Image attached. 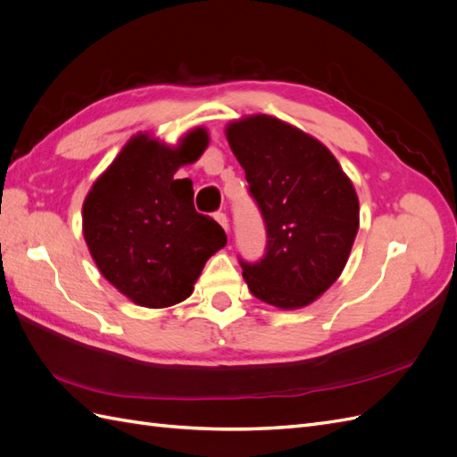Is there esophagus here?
<instances>
[{
	"instance_id": "esophagus-1",
	"label": "esophagus",
	"mask_w": 457,
	"mask_h": 457,
	"mask_svg": "<svg viewBox=\"0 0 457 457\" xmlns=\"http://www.w3.org/2000/svg\"><path fill=\"white\" fill-rule=\"evenodd\" d=\"M213 217H215L217 223L225 228V232H228V219H227V215L223 212H217Z\"/></svg>"
}]
</instances>
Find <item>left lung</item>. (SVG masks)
<instances>
[{"label": "left lung", "instance_id": "obj_1", "mask_svg": "<svg viewBox=\"0 0 457 457\" xmlns=\"http://www.w3.org/2000/svg\"><path fill=\"white\" fill-rule=\"evenodd\" d=\"M225 135L267 227L265 257L240 261L244 280L272 307H307L353 250L361 207L351 179L320 141L274 116L234 120Z\"/></svg>", "mask_w": 457, "mask_h": 457}]
</instances>
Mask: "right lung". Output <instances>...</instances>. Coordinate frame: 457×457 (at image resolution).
<instances>
[{
    "label": "right lung",
    "instance_id": "add662e5",
    "mask_svg": "<svg viewBox=\"0 0 457 457\" xmlns=\"http://www.w3.org/2000/svg\"><path fill=\"white\" fill-rule=\"evenodd\" d=\"M210 135L196 128L175 146L137 133L96 179L81 207V227L101 274L135 305L171 307L185 301L205 261L227 245L217 220L195 210L190 179Z\"/></svg>",
    "mask_w": 457,
    "mask_h": 457
}]
</instances>
